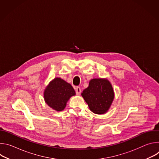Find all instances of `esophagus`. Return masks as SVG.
Listing matches in <instances>:
<instances>
[{"label":"esophagus","instance_id":"esophagus-1","mask_svg":"<svg viewBox=\"0 0 159 159\" xmlns=\"http://www.w3.org/2000/svg\"><path fill=\"white\" fill-rule=\"evenodd\" d=\"M75 92L77 95H80L81 93V89L79 87H75Z\"/></svg>","mask_w":159,"mask_h":159}]
</instances>
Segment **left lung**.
<instances>
[{
  "label": "left lung",
  "instance_id": "1",
  "mask_svg": "<svg viewBox=\"0 0 159 159\" xmlns=\"http://www.w3.org/2000/svg\"><path fill=\"white\" fill-rule=\"evenodd\" d=\"M90 110L96 114H104L109 108L114 92L110 82L106 79H94L89 82V85L82 93Z\"/></svg>",
  "mask_w": 159,
  "mask_h": 159
}]
</instances>
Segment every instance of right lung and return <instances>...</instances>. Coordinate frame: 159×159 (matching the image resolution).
Listing matches in <instances>:
<instances>
[{"instance_id":"1","label":"right lung","mask_w":159,"mask_h":159,"mask_svg":"<svg viewBox=\"0 0 159 159\" xmlns=\"http://www.w3.org/2000/svg\"><path fill=\"white\" fill-rule=\"evenodd\" d=\"M74 95L75 92L72 86L60 78L53 80L44 93L47 104L57 111L63 110L68 100Z\"/></svg>"}]
</instances>
